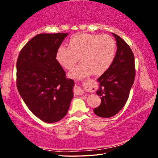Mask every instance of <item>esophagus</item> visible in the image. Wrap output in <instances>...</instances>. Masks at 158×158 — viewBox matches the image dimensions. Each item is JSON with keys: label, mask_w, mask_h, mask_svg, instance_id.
<instances>
[{"label": "esophagus", "mask_w": 158, "mask_h": 158, "mask_svg": "<svg viewBox=\"0 0 158 158\" xmlns=\"http://www.w3.org/2000/svg\"><path fill=\"white\" fill-rule=\"evenodd\" d=\"M74 93L75 95H82L84 94L83 90H82L81 88L78 87V86H76V87L74 88Z\"/></svg>", "instance_id": "esophagus-1"}]
</instances>
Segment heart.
<instances>
[{"instance_id":"obj_1","label":"heart","mask_w":158,"mask_h":158,"mask_svg":"<svg viewBox=\"0 0 158 158\" xmlns=\"http://www.w3.org/2000/svg\"><path fill=\"white\" fill-rule=\"evenodd\" d=\"M116 42L111 36L82 34L70 40V47L61 46L57 52V60L74 78H82L92 74L101 75L111 65L116 55Z\"/></svg>"}]
</instances>
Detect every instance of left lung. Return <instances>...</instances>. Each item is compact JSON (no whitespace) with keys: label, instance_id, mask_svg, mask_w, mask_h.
<instances>
[{"label":"left lung","instance_id":"left-lung-1","mask_svg":"<svg viewBox=\"0 0 158 158\" xmlns=\"http://www.w3.org/2000/svg\"><path fill=\"white\" fill-rule=\"evenodd\" d=\"M116 40L117 51L110 68L98 78L100 83L96 94L101 97V103L94 109L97 116L111 117L126 104L136 74L135 56L125 41L112 33Z\"/></svg>","mask_w":158,"mask_h":158}]
</instances>
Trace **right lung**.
<instances>
[{
	"mask_svg": "<svg viewBox=\"0 0 158 158\" xmlns=\"http://www.w3.org/2000/svg\"><path fill=\"white\" fill-rule=\"evenodd\" d=\"M68 33L39 34L19 52L16 86L30 111L43 122H57L68 113L74 81L56 59Z\"/></svg>",
	"mask_w": 158,
	"mask_h": 158,
	"instance_id": "obj_1",
	"label": "right lung"
}]
</instances>
